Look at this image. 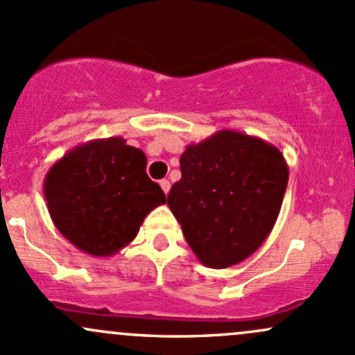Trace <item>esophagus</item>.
Segmentation results:
<instances>
[{
  "mask_svg": "<svg viewBox=\"0 0 355 355\" xmlns=\"http://www.w3.org/2000/svg\"><path fill=\"white\" fill-rule=\"evenodd\" d=\"M159 185H162L163 192H165L166 196H168V192H170V187H171V185H170V182H168V180H162V182H159Z\"/></svg>",
  "mask_w": 355,
  "mask_h": 355,
  "instance_id": "obj_1",
  "label": "esophagus"
}]
</instances>
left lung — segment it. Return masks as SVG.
Here are the masks:
<instances>
[{"label": "left lung", "instance_id": "1", "mask_svg": "<svg viewBox=\"0 0 355 355\" xmlns=\"http://www.w3.org/2000/svg\"><path fill=\"white\" fill-rule=\"evenodd\" d=\"M168 207L206 267L226 268L260 248L284 199L289 168L274 144L223 129L180 156Z\"/></svg>", "mask_w": 355, "mask_h": 355}]
</instances>
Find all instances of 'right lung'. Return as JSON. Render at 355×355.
Instances as JSON below:
<instances>
[{"instance_id":"add662e5","label":"right lung","mask_w":355,"mask_h":355,"mask_svg":"<svg viewBox=\"0 0 355 355\" xmlns=\"http://www.w3.org/2000/svg\"><path fill=\"white\" fill-rule=\"evenodd\" d=\"M44 196L59 233L93 257L128 246L149 212L166 202L146 175V155L124 137L88 141L66 153L47 171Z\"/></svg>"}]
</instances>
